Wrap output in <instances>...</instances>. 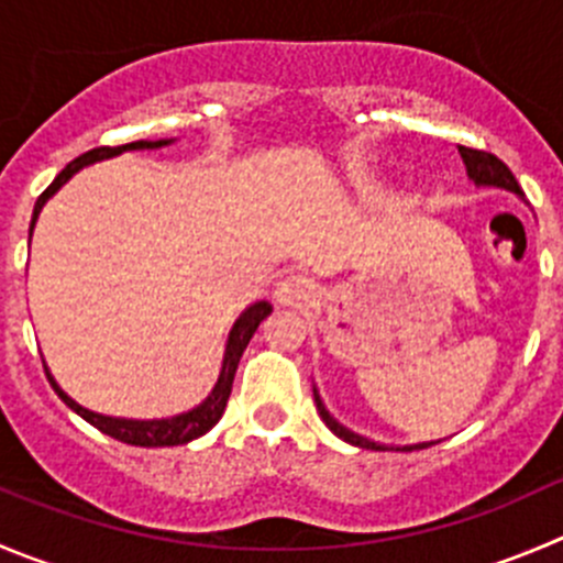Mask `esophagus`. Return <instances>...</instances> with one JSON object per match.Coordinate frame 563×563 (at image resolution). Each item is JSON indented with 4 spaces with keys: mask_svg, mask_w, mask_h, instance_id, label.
<instances>
[{
    "mask_svg": "<svg viewBox=\"0 0 563 563\" xmlns=\"http://www.w3.org/2000/svg\"><path fill=\"white\" fill-rule=\"evenodd\" d=\"M273 296H276V301L282 303V307L303 309L318 298V287H314L312 278L303 276V273H290V276H285L278 282Z\"/></svg>",
    "mask_w": 563,
    "mask_h": 563,
    "instance_id": "obj_1",
    "label": "esophagus"
}]
</instances>
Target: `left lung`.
Segmentation results:
<instances>
[{"instance_id":"obj_1","label":"left lung","mask_w":563,"mask_h":563,"mask_svg":"<svg viewBox=\"0 0 563 563\" xmlns=\"http://www.w3.org/2000/svg\"><path fill=\"white\" fill-rule=\"evenodd\" d=\"M459 154H462L464 168H467L470 181H473L475 187H497V190H508V192H514L517 198H522V190H519L514 174L500 163V159L495 157V154L475 152V148H464V146H459ZM522 201H526V198H522ZM312 393H314V406H318L320 417H323V422L329 426V431L353 448H367V451H420V448L437 445L439 442L437 439V442H417V445H384V442L367 439V437H362V433H356V431H351V428L342 426V422L336 420L329 409H325L318 387H312Z\"/></svg>"}]
</instances>
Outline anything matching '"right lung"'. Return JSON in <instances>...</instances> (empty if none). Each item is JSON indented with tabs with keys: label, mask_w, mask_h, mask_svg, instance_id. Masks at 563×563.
<instances>
[{
	"label": "right lung",
	"mask_w": 563,
	"mask_h": 563,
	"mask_svg": "<svg viewBox=\"0 0 563 563\" xmlns=\"http://www.w3.org/2000/svg\"><path fill=\"white\" fill-rule=\"evenodd\" d=\"M170 143H176L174 137H165V141H135L115 148L101 146V148H93V152L82 154V157H77L74 163H68L66 168L57 174V179L52 181V185L41 192V198L35 201V210H32V223H30V238H32V229H35L37 223V216H41V210L46 207V201H49V198L55 196V192L60 190L74 174H79V170L88 168V165L101 163V159L118 157V154H124V152H148V148H165L170 146ZM271 312L273 307L267 301L249 303V307L240 312V318L232 323V329H229L227 347H223L221 373H218V382L216 387L210 389V395H207L198 406H192V409L179 411V415H170V417H159V420H132V417H110V415H99V411L93 409H85L82 404H77V400H74L71 395L55 382V376H52V371L46 367V362H44V371H46V378H49V384L55 387V393L63 398V404H66L71 411H77V415L82 417V420H88L93 428H99L101 433H107V437L118 439V442H126V445H137V448L187 445V442H192V439L205 437V433L223 417L227 400L229 395H232V384H234V373H238V365H240V356H243V351L249 347L254 331L260 329V323Z\"/></svg>",
	"instance_id": "obj_1"
}]
</instances>
